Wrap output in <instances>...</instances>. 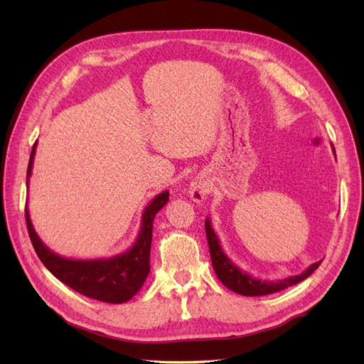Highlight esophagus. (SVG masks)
<instances>
[{"label": "esophagus", "mask_w": 364, "mask_h": 364, "mask_svg": "<svg viewBox=\"0 0 364 364\" xmlns=\"http://www.w3.org/2000/svg\"><path fill=\"white\" fill-rule=\"evenodd\" d=\"M206 196H208V186H206V183H203L202 181H197V179L193 181L191 185H190V197H191V200L200 203V202H203L206 199Z\"/></svg>", "instance_id": "34e87169"}]
</instances>
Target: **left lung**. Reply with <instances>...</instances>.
<instances>
[{"mask_svg": "<svg viewBox=\"0 0 364 364\" xmlns=\"http://www.w3.org/2000/svg\"><path fill=\"white\" fill-rule=\"evenodd\" d=\"M334 155H336V151H334ZM205 230H206L209 253H211L213 267H214L217 278L222 281L225 287H228L229 290H232L241 296H264V294H272V293L281 291L287 287H291V285H296L297 282H301L310 277V274L318 266H321V262H322V259L317 261V262L311 264L308 269H305L302 273L294 274V277H289L285 279H279V281L258 279V278H253L252 274H249L247 272L237 267L235 264L228 258L222 246H220L218 237L215 235L214 229L211 226V220L209 218L205 220Z\"/></svg>", "mask_w": 364, "mask_h": 364, "instance_id": "left-lung-1", "label": "left lung"}]
</instances>
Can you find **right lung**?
Segmentation results:
<instances>
[{"mask_svg": "<svg viewBox=\"0 0 364 364\" xmlns=\"http://www.w3.org/2000/svg\"><path fill=\"white\" fill-rule=\"evenodd\" d=\"M36 153V142L31 149L27 168V185L31 176L33 159ZM168 202V191L159 193L144 209L141 218V228L134 246L129 250L111 258L98 259H73L63 258L50 250L36 234L31 225L28 209L26 206V222L31 245L39 259L54 277L68 285L77 293L91 299L109 304H123L134 297L150 272V246L153 220L159 209Z\"/></svg>", "mask_w": 364, "mask_h": 364, "instance_id": "1", "label": "right lung"}]
</instances>
